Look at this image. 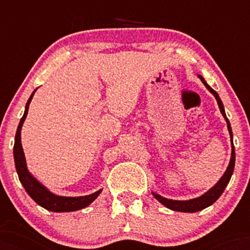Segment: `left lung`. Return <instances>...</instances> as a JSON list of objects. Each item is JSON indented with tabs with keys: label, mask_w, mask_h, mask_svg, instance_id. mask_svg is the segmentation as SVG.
I'll return each mask as SVG.
<instances>
[{
	"label": "left lung",
	"mask_w": 250,
	"mask_h": 250,
	"mask_svg": "<svg viewBox=\"0 0 250 250\" xmlns=\"http://www.w3.org/2000/svg\"><path fill=\"white\" fill-rule=\"evenodd\" d=\"M198 78L201 79L202 83L205 84L206 88H208V89L214 94V97L217 98V102H218V105H219V109H221L222 115L225 117L226 122H227V128H229V136H231V141H232V129H231V125H229V119H227V117H226L225 107H223V104H222L221 98H219L218 93L213 89V88H210V86L206 84V82L204 80L202 76L198 75ZM233 167H235V149H233V143H232L231 161H229V167H227V170H226L225 175H223V176L221 178V180H219V182H218L217 184L211 188V189L208 190L205 194H202V196H200V197L197 198H193V200H188V201L168 200V198L162 197V196H160V194H157V193H153V194H154V197H156L157 200L162 204V205H165L166 208H168V209L175 210V211H184V213H196V211H200V210L205 209V208H208V206L213 205L214 202L221 197V194L223 193V190H225V188L227 187V184H229V179H231V176H232Z\"/></svg>",
	"instance_id": "8db88e82"
}]
</instances>
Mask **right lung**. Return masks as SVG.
Returning a JSON list of instances; mask_svg holds the SVG:
<instances>
[{"label": "right lung", "instance_id": "obj_1", "mask_svg": "<svg viewBox=\"0 0 250 250\" xmlns=\"http://www.w3.org/2000/svg\"><path fill=\"white\" fill-rule=\"evenodd\" d=\"M33 93L31 94V97L27 101L24 115L21 117V122H19V125H18L17 133H15L14 161H15V168H17L19 180H21V183L24 187V189L27 190V193L32 197L33 201L39 204L40 206H42V208H45L46 210L56 211V213H64V211H75V210L86 208V206L92 204L97 198L98 194L101 193V189L92 194H88V196H82V197H63V196H57V194L49 192L27 170L24 153H23V148H21V125H23V122H24L25 117H27V113H28V106L29 102H31V100L33 97Z\"/></svg>", "mask_w": 250, "mask_h": 250}]
</instances>
